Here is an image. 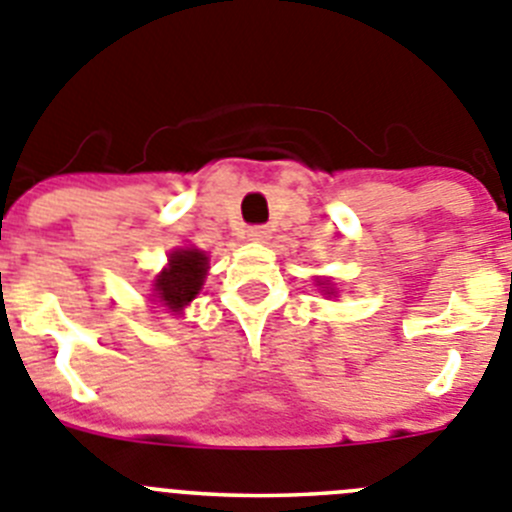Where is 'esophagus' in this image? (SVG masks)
Instances as JSON below:
<instances>
[{
  "label": "esophagus",
  "mask_w": 512,
  "mask_h": 512,
  "mask_svg": "<svg viewBox=\"0 0 512 512\" xmlns=\"http://www.w3.org/2000/svg\"><path fill=\"white\" fill-rule=\"evenodd\" d=\"M247 237H250L252 242H265V239L270 237V229H267V227H250V229H247Z\"/></svg>",
  "instance_id": "34e87169"
}]
</instances>
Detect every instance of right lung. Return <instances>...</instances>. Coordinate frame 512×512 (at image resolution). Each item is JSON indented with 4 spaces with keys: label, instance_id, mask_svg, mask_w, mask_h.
Instances as JSON below:
<instances>
[{
    "label": "right lung",
    "instance_id": "1",
    "mask_svg": "<svg viewBox=\"0 0 512 512\" xmlns=\"http://www.w3.org/2000/svg\"><path fill=\"white\" fill-rule=\"evenodd\" d=\"M206 255L201 250H176L170 255L168 267L155 280V298L170 311H181L186 303L199 296L206 278Z\"/></svg>",
    "mask_w": 512,
    "mask_h": 512
}]
</instances>
